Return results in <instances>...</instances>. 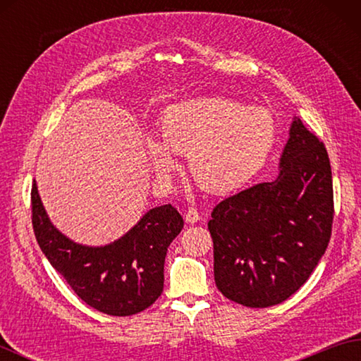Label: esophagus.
<instances>
[{"label": "esophagus", "mask_w": 361, "mask_h": 361, "mask_svg": "<svg viewBox=\"0 0 361 361\" xmlns=\"http://www.w3.org/2000/svg\"><path fill=\"white\" fill-rule=\"evenodd\" d=\"M185 219H186L188 224H197V221L202 219V214H200V211H198L197 208H189Z\"/></svg>", "instance_id": "obj_1"}]
</instances>
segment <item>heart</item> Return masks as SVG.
Returning a JSON list of instances; mask_svg holds the SVG:
<instances>
[{"label": "heart", "mask_w": 361, "mask_h": 361, "mask_svg": "<svg viewBox=\"0 0 361 361\" xmlns=\"http://www.w3.org/2000/svg\"><path fill=\"white\" fill-rule=\"evenodd\" d=\"M161 145L147 149L159 172L173 167V155H188V169L202 189L225 194L245 185L271 152L273 114L226 97H200L169 109L158 126Z\"/></svg>", "instance_id": "obj_1"}]
</instances>
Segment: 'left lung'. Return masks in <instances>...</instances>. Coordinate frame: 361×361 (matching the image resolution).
I'll return each instance as SVG.
<instances>
[{
    "instance_id": "left-lung-1",
    "label": "left lung",
    "mask_w": 361,
    "mask_h": 361,
    "mask_svg": "<svg viewBox=\"0 0 361 361\" xmlns=\"http://www.w3.org/2000/svg\"><path fill=\"white\" fill-rule=\"evenodd\" d=\"M334 214L327 150L296 119L278 178L225 198L211 214L214 278L221 295L251 309L286 301L324 255Z\"/></svg>"
}]
</instances>
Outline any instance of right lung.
Returning a JSON list of instances; mask_svg holds the SVG:
<instances>
[{
	"mask_svg": "<svg viewBox=\"0 0 361 361\" xmlns=\"http://www.w3.org/2000/svg\"><path fill=\"white\" fill-rule=\"evenodd\" d=\"M32 228L49 264L83 302L111 317L136 315L163 293L169 245L183 229L172 204L150 209L130 231L106 247H83L52 226L35 181L30 190Z\"/></svg>",
	"mask_w": 361,
	"mask_h": 361,
	"instance_id": "1",
	"label": "right lung"
}]
</instances>
